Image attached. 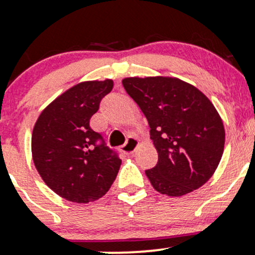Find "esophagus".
<instances>
[{
  "label": "esophagus",
  "mask_w": 255,
  "mask_h": 255,
  "mask_svg": "<svg viewBox=\"0 0 255 255\" xmlns=\"http://www.w3.org/2000/svg\"><path fill=\"white\" fill-rule=\"evenodd\" d=\"M137 145H139V141H137L136 137L129 136L127 139V141L125 142V145L121 146V148H120V150L124 152V153H127V154L129 153L130 154V153H133L134 151H135Z\"/></svg>",
  "instance_id": "obj_1"
}]
</instances>
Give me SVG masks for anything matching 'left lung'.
I'll list each match as a JSON object with an SVG mask.
<instances>
[{"mask_svg": "<svg viewBox=\"0 0 255 255\" xmlns=\"http://www.w3.org/2000/svg\"><path fill=\"white\" fill-rule=\"evenodd\" d=\"M126 92L147 119L158 152L145 170L153 188L181 197L209 181L224 150V126L210 99L176 78H126Z\"/></svg>", "mask_w": 255, "mask_h": 255, "instance_id": "obj_1", "label": "left lung"}]
</instances>
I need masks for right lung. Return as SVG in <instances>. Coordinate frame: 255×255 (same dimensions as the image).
<instances>
[{
    "instance_id": "add662e5",
    "label": "right lung",
    "mask_w": 255,
    "mask_h": 255,
    "mask_svg": "<svg viewBox=\"0 0 255 255\" xmlns=\"http://www.w3.org/2000/svg\"><path fill=\"white\" fill-rule=\"evenodd\" d=\"M113 80L85 81L42 111L32 131V157L40 177L56 194L86 204L102 198L115 181L121 159L90 127Z\"/></svg>"
}]
</instances>
